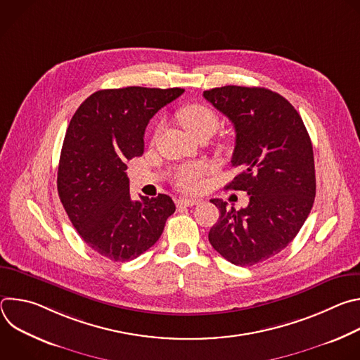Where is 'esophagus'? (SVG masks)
Here are the masks:
<instances>
[{"label": "esophagus", "instance_id": "obj_1", "mask_svg": "<svg viewBox=\"0 0 360 360\" xmlns=\"http://www.w3.org/2000/svg\"><path fill=\"white\" fill-rule=\"evenodd\" d=\"M178 207H193V205L199 203V199L196 198H186V196H181L178 200Z\"/></svg>", "mask_w": 360, "mask_h": 360}]
</instances>
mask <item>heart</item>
<instances>
[{
  "instance_id": "b5f03b06",
  "label": "heart",
  "mask_w": 360,
  "mask_h": 360,
  "mask_svg": "<svg viewBox=\"0 0 360 360\" xmlns=\"http://www.w3.org/2000/svg\"><path fill=\"white\" fill-rule=\"evenodd\" d=\"M178 121L195 138L203 135H212L218 125L219 118L212 108L205 104H188L178 111ZM205 174L203 164H191L181 168L175 174V185L182 191H195L200 184V176Z\"/></svg>"
}]
</instances>
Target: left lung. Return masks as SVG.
Masks as SVG:
<instances>
[{"mask_svg": "<svg viewBox=\"0 0 360 360\" xmlns=\"http://www.w3.org/2000/svg\"><path fill=\"white\" fill-rule=\"evenodd\" d=\"M203 96L236 132L231 162L239 174L225 188L249 195L239 211L211 199L221 215L210 242L231 264L252 266L283 250L314 207L312 142L290 102L271 89L226 85Z\"/></svg>", "mask_w": 360, "mask_h": 360, "instance_id": "8db88e82", "label": "left lung"}]
</instances>
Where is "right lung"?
Segmentation results:
<instances>
[{"instance_id": "right-lung-1", "label": "right lung", "mask_w": 360, "mask_h": 360, "mask_svg": "<svg viewBox=\"0 0 360 360\" xmlns=\"http://www.w3.org/2000/svg\"><path fill=\"white\" fill-rule=\"evenodd\" d=\"M182 88L127 86L89 95L68 125L58 167V195L84 242L114 262L155 243L175 212L171 196L132 200L127 161L143 153L149 120Z\"/></svg>"}]
</instances>
